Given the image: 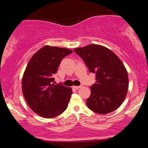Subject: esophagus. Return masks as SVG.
Masks as SVG:
<instances>
[{"label":"esophagus","mask_w":148,"mask_h":148,"mask_svg":"<svg viewBox=\"0 0 148 148\" xmlns=\"http://www.w3.org/2000/svg\"><path fill=\"white\" fill-rule=\"evenodd\" d=\"M81 87H82V86H74V88H75V89H76V90L79 89V88H81Z\"/></svg>","instance_id":"esophagus-1"}]
</instances>
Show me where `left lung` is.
I'll return each instance as SVG.
<instances>
[{
  "label": "left lung",
  "mask_w": 148,
  "mask_h": 148,
  "mask_svg": "<svg viewBox=\"0 0 148 148\" xmlns=\"http://www.w3.org/2000/svg\"><path fill=\"white\" fill-rule=\"evenodd\" d=\"M84 61L90 72L95 74L96 82L90 86L87 106L91 111L106 114L118 108L126 97L128 74L122 61L110 49L89 45L74 49Z\"/></svg>",
  "instance_id": "obj_1"
}]
</instances>
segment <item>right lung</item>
I'll return each instance as SVG.
<instances>
[{
	"instance_id": "obj_1",
	"label": "right lung",
	"mask_w": 148,
	"mask_h": 148,
	"mask_svg": "<svg viewBox=\"0 0 148 148\" xmlns=\"http://www.w3.org/2000/svg\"><path fill=\"white\" fill-rule=\"evenodd\" d=\"M72 51L45 46L32 56L22 79V91L35 113L52 118L65 111L72 94L71 88L54 84V74L61 60Z\"/></svg>"
}]
</instances>
